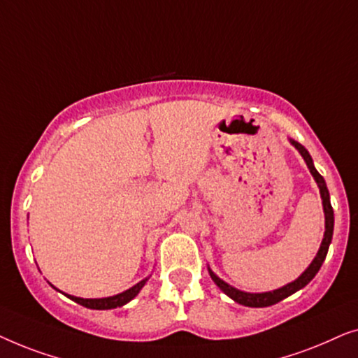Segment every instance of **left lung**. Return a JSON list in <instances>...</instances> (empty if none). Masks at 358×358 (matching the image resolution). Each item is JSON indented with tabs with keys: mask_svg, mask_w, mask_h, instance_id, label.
I'll use <instances>...</instances> for the list:
<instances>
[{
	"mask_svg": "<svg viewBox=\"0 0 358 358\" xmlns=\"http://www.w3.org/2000/svg\"><path fill=\"white\" fill-rule=\"evenodd\" d=\"M292 143L295 145V148L301 153L303 159H305V163L308 164V168H310V173L313 174V178L316 179L317 187H320L321 199H322V207H324V215H326L324 239H322L320 251H317V256L315 257V261L310 264V267H308L306 271L303 272L301 275L298 277L295 282L288 283V285L278 288V290H273V292H267V293L239 292V290H236V288H233L231 285H228L227 282H223L222 278H218L212 271H210V277H212V280L220 287V290H223L229 298H231V300L239 303V305L251 306V308H264V306L275 305V303L282 301L283 298L293 295V293L298 292V290H300V288H303L305 285H308V283H310L313 278H315L317 271H320L321 266H322V262H324L327 249H329V244H331V239H332V229H334V212H332V207H331L329 190H327V187H326V182H324V179H322V176L316 171L315 164H313L311 156L306 151L305 146L300 145V143H296V141H292Z\"/></svg>",
	"mask_w": 358,
	"mask_h": 358,
	"instance_id": "obj_1",
	"label": "left lung"
}]
</instances>
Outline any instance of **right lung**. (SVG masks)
<instances>
[{
    "mask_svg": "<svg viewBox=\"0 0 358 358\" xmlns=\"http://www.w3.org/2000/svg\"><path fill=\"white\" fill-rule=\"evenodd\" d=\"M146 280L148 278H145V280H141L140 283H136L135 287L129 288V290H125L124 293H119V295L115 296H109V298H96V300H85V298H78V296H71V295H66L70 300L80 303V305L90 308V310H112V308H119V306H124L125 303H129L131 298H135L138 295V292L141 290V287L145 285Z\"/></svg>",
    "mask_w": 358,
    "mask_h": 358,
    "instance_id": "right-lung-1",
    "label": "right lung"
}]
</instances>
